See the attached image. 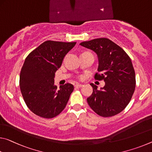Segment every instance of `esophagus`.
<instances>
[{"label": "esophagus", "instance_id": "obj_1", "mask_svg": "<svg viewBox=\"0 0 152 152\" xmlns=\"http://www.w3.org/2000/svg\"><path fill=\"white\" fill-rule=\"evenodd\" d=\"M81 86H83V85H81V84H77V85H75L76 88H80Z\"/></svg>", "mask_w": 152, "mask_h": 152}]
</instances>
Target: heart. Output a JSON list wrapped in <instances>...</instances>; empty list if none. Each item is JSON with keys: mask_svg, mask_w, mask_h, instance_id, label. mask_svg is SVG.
Segmentation results:
<instances>
[{"mask_svg": "<svg viewBox=\"0 0 152 152\" xmlns=\"http://www.w3.org/2000/svg\"><path fill=\"white\" fill-rule=\"evenodd\" d=\"M83 76H80V79H83Z\"/></svg>", "mask_w": 152, "mask_h": 152, "instance_id": "heart-1", "label": "heart"}]
</instances>
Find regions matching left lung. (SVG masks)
<instances>
[{
  "label": "left lung",
  "mask_w": 152,
  "mask_h": 152,
  "mask_svg": "<svg viewBox=\"0 0 152 152\" xmlns=\"http://www.w3.org/2000/svg\"><path fill=\"white\" fill-rule=\"evenodd\" d=\"M80 45L97 53L100 74L96 73L95 79L105 83L101 90L91 84L93 93L86 99L88 105L102 117L119 114L129 103L135 89V72L131 58L121 47L106 38Z\"/></svg>",
  "instance_id": "8db88e82"
}]
</instances>
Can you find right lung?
Instances as JSON below:
<instances>
[{
  "label": "right lung",
  "mask_w": 152,
  "mask_h": 152,
  "mask_svg": "<svg viewBox=\"0 0 152 152\" xmlns=\"http://www.w3.org/2000/svg\"><path fill=\"white\" fill-rule=\"evenodd\" d=\"M76 44L47 40L33 50L25 59L20 76L24 102L34 114L53 118L66 107L74 86L55 85V73L66 55Z\"/></svg>",
  "instance_id": "right-lung-1"
}]
</instances>
